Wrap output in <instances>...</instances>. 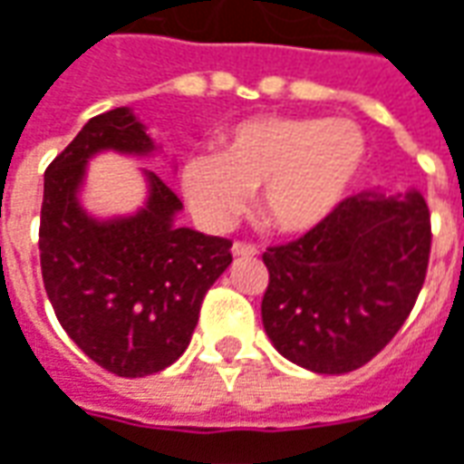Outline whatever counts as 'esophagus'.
<instances>
[{
  "label": "esophagus",
  "instance_id": "34e87169",
  "mask_svg": "<svg viewBox=\"0 0 464 464\" xmlns=\"http://www.w3.org/2000/svg\"><path fill=\"white\" fill-rule=\"evenodd\" d=\"M231 251L233 256H246V258H248V256H258V248L248 241H236Z\"/></svg>",
  "mask_w": 464,
  "mask_h": 464
}]
</instances>
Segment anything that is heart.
<instances>
[{
	"label": "heart",
	"instance_id": "b5f03b06",
	"mask_svg": "<svg viewBox=\"0 0 464 464\" xmlns=\"http://www.w3.org/2000/svg\"><path fill=\"white\" fill-rule=\"evenodd\" d=\"M365 161V136L345 119L258 116L221 133L218 153H191L181 188L211 228L233 223L258 188V213L281 233H305L343 201Z\"/></svg>",
	"mask_w": 464,
	"mask_h": 464
}]
</instances>
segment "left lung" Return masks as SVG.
I'll return each instance as SVG.
<instances>
[{
  "instance_id": "left-lung-1",
  "label": "left lung",
  "mask_w": 464,
  "mask_h": 464,
  "mask_svg": "<svg viewBox=\"0 0 464 464\" xmlns=\"http://www.w3.org/2000/svg\"><path fill=\"white\" fill-rule=\"evenodd\" d=\"M420 193H358L301 238L263 253V328L283 358L323 375L362 368L408 321L428 276Z\"/></svg>"
}]
</instances>
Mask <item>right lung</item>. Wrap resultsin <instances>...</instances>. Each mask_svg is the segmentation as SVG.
<instances>
[{"instance_id":"right-lung-1","label":"right lung","mask_w":464,"mask_h":464,"mask_svg":"<svg viewBox=\"0 0 464 464\" xmlns=\"http://www.w3.org/2000/svg\"><path fill=\"white\" fill-rule=\"evenodd\" d=\"M149 153L153 141L129 109L89 119L49 163L39 223L42 278L69 338L119 378H143L181 358L201 303L231 266V246L173 226L183 203L149 171L151 196L129 218L94 221L76 191L96 151Z\"/></svg>"}]
</instances>
